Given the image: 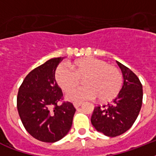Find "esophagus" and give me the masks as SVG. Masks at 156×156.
Segmentation results:
<instances>
[{
  "instance_id": "34e87169",
  "label": "esophagus",
  "mask_w": 156,
  "mask_h": 156,
  "mask_svg": "<svg viewBox=\"0 0 156 156\" xmlns=\"http://www.w3.org/2000/svg\"><path fill=\"white\" fill-rule=\"evenodd\" d=\"M73 106L76 109H78L79 107L82 106V104H79V103H75V104H73Z\"/></svg>"
}]
</instances>
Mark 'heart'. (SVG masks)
Wrapping results in <instances>:
<instances>
[{"label": "heart", "instance_id": "obj_1", "mask_svg": "<svg viewBox=\"0 0 156 156\" xmlns=\"http://www.w3.org/2000/svg\"><path fill=\"white\" fill-rule=\"evenodd\" d=\"M73 70L60 66L55 71L56 83L64 92L69 93L77 87L83 78V88L74 91L68 95L69 100L82 103L93 100L95 96L99 102H109L117 96L122 87L123 78L121 71L106 61L93 57L76 60L72 64Z\"/></svg>", "mask_w": 156, "mask_h": 156}]
</instances>
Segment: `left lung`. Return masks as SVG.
I'll list each match as a JSON object with an SVG mask.
<instances>
[{
  "mask_svg": "<svg viewBox=\"0 0 156 156\" xmlns=\"http://www.w3.org/2000/svg\"><path fill=\"white\" fill-rule=\"evenodd\" d=\"M121 69L124 83L112 104L95 107L91 124L97 131L108 137L121 135L133 126L143 104V86L135 73L116 61Z\"/></svg>",
  "mask_w": 156,
  "mask_h": 156,
  "instance_id": "8db88e82",
  "label": "left lung"
}]
</instances>
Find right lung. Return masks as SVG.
<instances>
[{
	"label": "right lung",
	"mask_w": 156,
	"mask_h": 156,
	"mask_svg": "<svg viewBox=\"0 0 156 156\" xmlns=\"http://www.w3.org/2000/svg\"><path fill=\"white\" fill-rule=\"evenodd\" d=\"M64 57L50 59L24 78L17 97V108L26 130L37 140L55 143L69 133L76 109L64 102L55 71Z\"/></svg>",
	"instance_id": "right-lung-1"
}]
</instances>
